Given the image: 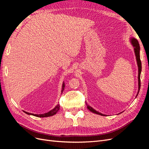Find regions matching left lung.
Returning a JSON list of instances; mask_svg holds the SVG:
<instances>
[{
    "label": "left lung",
    "mask_w": 149,
    "mask_h": 149,
    "mask_svg": "<svg viewBox=\"0 0 149 149\" xmlns=\"http://www.w3.org/2000/svg\"><path fill=\"white\" fill-rule=\"evenodd\" d=\"M130 42H131V44L132 45V46L134 47V52H135V55H136V60H137V66H138V84H139V90H138V93L136 95V97L137 96L139 92L140 91V88H141V70H142V63H141V58H140V45L139 42L137 41V40L134 38H132L130 39ZM87 105V107L88 109L93 113H95L101 116H106L105 114H102L100 112H99L98 111H96L95 109H94L92 107H91L90 106H89L88 104L86 102Z\"/></svg>",
    "instance_id": "1"
}]
</instances>
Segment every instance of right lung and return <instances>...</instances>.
<instances>
[{
    "label": "right lung",
    "mask_w": 149,
    "mask_h": 149,
    "mask_svg": "<svg viewBox=\"0 0 149 149\" xmlns=\"http://www.w3.org/2000/svg\"><path fill=\"white\" fill-rule=\"evenodd\" d=\"M65 83L63 82V85H62L61 93H63V90L65 89ZM59 109H60V105L58 104L57 106H56V107L55 108H54V109H53L50 111L47 112V113H45V114H34L30 113V112H25L24 111V112H25V113H26V114H29V115H32V116H36V117H38V118H45V117H49V116L55 115Z\"/></svg>",
    "instance_id": "right-lung-1"
}]
</instances>
